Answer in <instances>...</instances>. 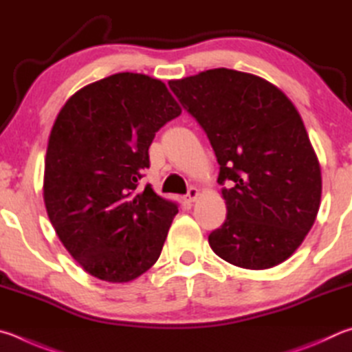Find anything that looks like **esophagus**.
Listing matches in <instances>:
<instances>
[{
    "instance_id": "34e87169",
    "label": "esophagus",
    "mask_w": 352,
    "mask_h": 352,
    "mask_svg": "<svg viewBox=\"0 0 352 352\" xmlns=\"http://www.w3.org/2000/svg\"><path fill=\"white\" fill-rule=\"evenodd\" d=\"M198 196H199V190L196 188V187H192V188L188 190L186 199H187L188 202H195L196 199H198Z\"/></svg>"
}]
</instances>
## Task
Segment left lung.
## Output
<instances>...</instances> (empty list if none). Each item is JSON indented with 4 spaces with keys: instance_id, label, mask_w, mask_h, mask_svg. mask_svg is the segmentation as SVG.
I'll use <instances>...</instances> for the list:
<instances>
[{
    "instance_id": "obj_1",
    "label": "left lung",
    "mask_w": 352,
    "mask_h": 352,
    "mask_svg": "<svg viewBox=\"0 0 352 352\" xmlns=\"http://www.w3.org/2000/svg\"><path fill=\"white\" fill-rule=\"evenodd\" d=\"M204 129L219 164L227 218L208 235L233 266L261 270L286 261L316 223L322 171L297 108L254 74L208 69L170 80Z\"/></svg>"
}]
</instances>
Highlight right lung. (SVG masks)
<instances>
[{"mask_svg": "<svg viewBox=\"0 0 352 352\" xmlns=\"http://www.w3.org/2000/svg\"><path fill=\"white\" fill-rule=\"evenodd\" d=\"M181 113L165 83L134 72L85 86L60 109L43 198L60 241L96 278L126 283L157 261L177 206L139 179L154 135Z\"/></svg>", "mask_w": 352, "mask_h": 352, "instance_id": "1", "label": "right lung"}]
</instances>
